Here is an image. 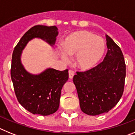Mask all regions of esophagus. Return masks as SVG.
Wrapping results in <instances>:
<instances>
[{"label": "esophagus", "instance_id": "1", "mask_svg": "<svg viewBox=\"0 0 135 135\" xmlns=\"http://www.w3.org/2000/svg\"><path fill=\"white\" fill-rule=\"evenodd\" d=\"M74 76V71L73 70H69V78H73Z\"/></svg>", "mask_w": 135, "mask_h": 135}]
</instances>
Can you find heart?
Instances as JSON below:
<instances>
[{"label":"heart","mask_w":135,"mask_h":135,"mask_svg":"<svg viewBox=\"0 0 135 135\" xmlns=\"http://www.w3.org/2000/svg\"><path fill=\"white\" fill-rule=\"evenodd\" d=\"M64 51L68 55H75V64L82 70L93 68L102 58L105 52L104 41L88 31H76L70 34L63 43ZM65 60L68 57L63 54Z\"/></svg>","instance_id":"b5f03b06"}]
</instances>
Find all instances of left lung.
<instances>
[{
    "label": "left lung",
    "mask_w": 135,
    "mask_h": 135,
    "mask_svg": "<svg viewBox=\"0 0 135 135\" xmlns=\"http://www.w3.org/2000/svg\"><path fill=\"white\" fill-rule=\"evenodd\" d=\"M106 40L108 52L103 61L86 71H76L73 78L81 110L89 115L111 110L118 103L124 89L123 53L108 35Z\"/></svg>",
    "instance_id": "obj_1"
}]
</instances>
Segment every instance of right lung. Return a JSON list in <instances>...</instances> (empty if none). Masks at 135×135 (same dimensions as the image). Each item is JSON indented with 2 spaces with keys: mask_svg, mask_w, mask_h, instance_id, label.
I'll use <instances>...</instances> for the list:
<instances>
[{
  "mask_svg": "<svg viewBox=\"0 0 135 135\" xmlns=\"http://www.w3.org/2000/svg\"><path fill=\"white\" fill-rule=\"evenodd\" d=\"M56 26L37 25L31 27L17 44L13 52L11 77L19 103L33 114L49 115L59 107L61 91L68 80V70L47 69L38 75L29 74L21 65V51L30 40L40 38L54 45L58 35Z\"/></svg>",
  "mask_w": 135,
  "mask_h": 135,
  "instance_id": "add662e5",
  "label": "right lung"
}]
</instances>
